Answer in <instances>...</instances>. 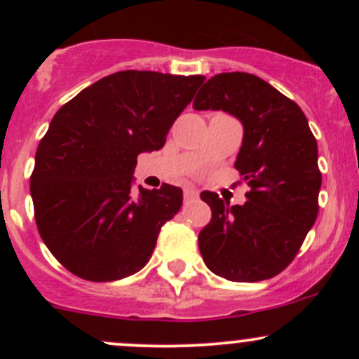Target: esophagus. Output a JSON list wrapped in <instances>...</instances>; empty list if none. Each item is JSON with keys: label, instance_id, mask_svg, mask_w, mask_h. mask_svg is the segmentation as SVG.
Listing matches in <instances>:
<instances>
[{"label": "esophagus", "instance_id": "esophagus-1", "mask_svg": "<svg viewBox=\"0 0 359 359\" xmlns=\"http://www.w3.org/2000/svg\"><path fill=\"white\" fill-rule=\"evenodd\" d=\"M197 197H199V192H197L196 189L187 187V189H185V191H184V201H185V203H191V201L197 199Z\"/></svg>", "mask_w": 359, "mask_h": 359}]
</instances>
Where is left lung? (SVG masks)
Returning a JSON list of instances; mask_svg holds the SVG:
<instances>
[{"label":"left lung","mask_w":359,"mask_h":359,"mask_svg":"<svg viewBox=\"0 0 359 359\" xmlns=\"http://www.w3.org/2000/svg\"><path fill=\"white\" fill-rule=\"evenodd\" d=\"M194 109H222L245 126L236 170L250 187L246 203L229 205L204 191L212 219L199 250L212 273L231 282H259L283 271L319 214L323 174L317 142L295 101L258 76L222 72L209 79Z\"/></svg>","instance_id":"obj_1"}]
</instances>
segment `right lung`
Instances as JSON below:
<instances>
[{
    "label": "right lung",
    "mask_w": 359,
    "mask_h": 359,
    "mask_svg": "<svg viewBox=\"0 0 359 359\" xmlns=\"http://www.w3.org/2000/svg\"><path fill=\"white\" fill-rule=\"evenodd\" d=\"M204 76L121 71L65 102L40 140L30 177L40 236L64 269L90 282L142 270L182 189H131L142 151L160 150Z\"/></svg>",
    "instance_id": "obj_1"
}]
</instances>
